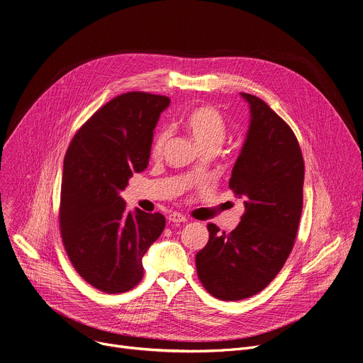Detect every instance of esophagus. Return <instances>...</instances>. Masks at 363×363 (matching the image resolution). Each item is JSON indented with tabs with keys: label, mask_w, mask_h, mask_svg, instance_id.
<instances>
[{
	"label": "esophagus",
	"mask_w": 363,
	"mask_h": 363,
	"mask_svg": "<svg viewBox=\"0 0 363 363\" xmlns=\"http://www.w3.org/2000/svg\"><path fill=\"white\" fill-rule=\"evenodd\" d=\"M169 221H172V223H186V221H188V217L184 216V214H181V213H172V214L169 216Z\"/></svg>",
	"instance_id": "esophagus-1"
}]
</instances>
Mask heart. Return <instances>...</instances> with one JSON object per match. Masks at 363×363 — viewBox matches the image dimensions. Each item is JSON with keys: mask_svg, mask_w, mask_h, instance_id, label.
<instances>
[{"mask_svg": "<svg viewBox=\"0 0 363 363\" xmlns=\"http://www.w3.org/2000/svg\"><path fill=\"white\" fill-rule=\"evenodd\" d=\"M185 127L200 149L211 146L220 149L227 135V127L223 116L213 107H200L192 110L185 118ZM168 139L169 128H160L152 142L153 156H159L163 152Z\"/></svg>", "mask_w": 363, "mask_h": 363, "instance_id": "1", "label": "heart"}]
</instances>
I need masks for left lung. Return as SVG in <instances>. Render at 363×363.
I'll list each match as a JSON object with an SVG mask.
<instances>
[{"label": "left lung", "instance_id": "8db88e82", "mask_svg": "<svg viewBox=\"0 0 363 363\" xmlns=\"http://www.w3.org/2000/svg\"><path fill=\"white\" fill-rule=\"evenodd\" d=\"M250 108L247 136L228 186L246 196L245 214L225 233L210 223V239L195 256L196 274L218 300L239 301L279 274L298 232L304 159L291 127L260 98L240 92Z\"/></svg>", "mask_w": 363, "mask_h": 363}]
</instances>
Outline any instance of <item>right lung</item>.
<instances>
[{"instance_id":"obj_1","label":"right lung","mask_w":363,"mask_h":363,"mask_svg":"<svg viewBox=\"0 0 363 363\" xmlns=\"http://www.w3.org/2000/svg\"><path fill=\"white\" fill-rule=\"evenodd\" d=\"M169 103L149 92L121 94L77 131L65 155L62 242L75 271L103 292H125L142 281V259L164 228L160 213H127L120 191L147 168L153 130Z\"/></svg>"}]
</instances>
